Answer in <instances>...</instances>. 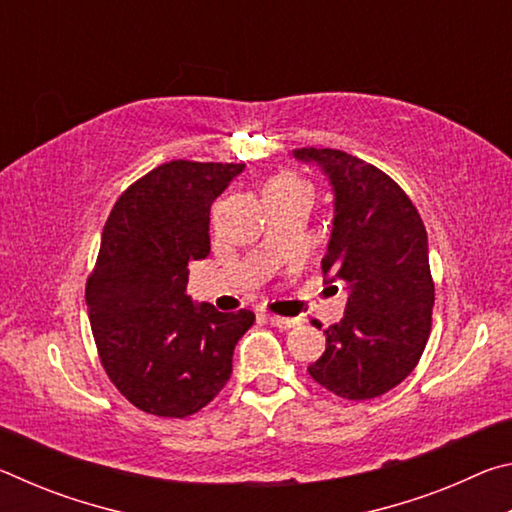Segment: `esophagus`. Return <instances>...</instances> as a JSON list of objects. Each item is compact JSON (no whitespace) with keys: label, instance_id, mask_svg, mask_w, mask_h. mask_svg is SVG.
I'll return each instance as SVG.
<instances>
[{"label":"esophagus","instance_id":"esophagus-1","mask_svg":"<svg viewBox=\"0 0 512 512\" xmlns=\"http://www.w3.org/2000/svg\"><path fill=\"white\" fill-rule=\"evenodd\" d=\"M268 320H271V325L280 327V329H291V327H298L302 320L300 318H289V316H277V314H268Z\"/></svg>","mask_w":512,"mask_h":512}]
</instances>
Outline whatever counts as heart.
<instances>
[{
    "label": "heart",
    "mask_w": 512,
    "mask_h": 512,
    "mask_svg": "<svg viewBox=\"0 0 512 512\" xmlns=\"http://www.w3.org/2000/svg\"><path fill=\"white\" fill-rule=\"evenodd\" d=\"M298 185H305L298 176H293V173H277L271 180L266 183V194L277 192V189H291V187H298Z\"/></svg>",
    "instance_id": "obj_1"
}]
</instances>
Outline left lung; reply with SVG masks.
<instances>
[{
    "label": "left lung",
    "instance_id": "1",
    "mask_svg": "<svg viewBox=\"0 0 512 512\" xmlns=\"http://www.w3.org/2000/svg\"><path fill=\"white\" fill-rule=\"evenodd\" d=\"M334 187V228L323 273L343 282L348 307L325 329L309 375L343 400H372L418 366L429 341L436 289L427 230L411 198L375 164L336 149H296Z\"/></svg>",
    "mask_w": 512,
    "mask_h": 512
}]
</instances>
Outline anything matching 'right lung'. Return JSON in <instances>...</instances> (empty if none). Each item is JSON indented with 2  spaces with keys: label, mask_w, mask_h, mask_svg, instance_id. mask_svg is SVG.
<instances>
[{
  "label": "right lung",
  "mask_w": 512,
  "mask_h": 512,
  "mask_svg": "<svg viewBox=\"0 0 512 512\" xmlns=\"http://www.w3.org/2000/svg\"><path fill=\"white\" fill-rule=\"evenodd\" d=\"M244 164L171 160L117 198L103 225L85 302L101 366L144 413L187 418L232 375L235 345L255 323L187 296V266L210 255V207Z\"/></svg>",
  "instance_id": "obj_1"
}]
</instances>
